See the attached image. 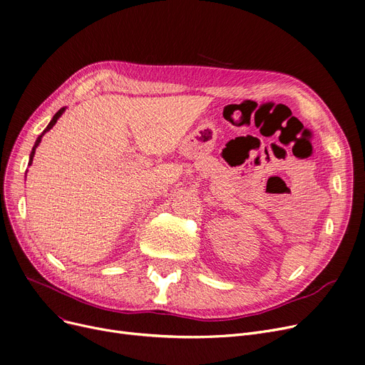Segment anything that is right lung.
Listing matches in <instances>:
<instances>
[{
  "label": "right lung",
  "mask_w": 365,
  "mask_h": 365,
  "mask_svg": "<svg viewBox=\"0 0 365 365\" xmlns=\"http://www.w3.org/2000/svg\"><path fill=\"white\" fill-rule=\"evenodd\" d=\"M63 110H65V108H62V109H59V110H57L56 113H54V117L51 118V121H50V124L46 127V130L40 134V136H38V139H36V142H35V145H34V148H32V152H31V157H29V165L32 164V158H34V153H35V149H36V146L38 145H40V142H41V138L44 136V133H47L50 128H53V125L57 123V120H59L61 118V115L63 113Z\"/></svg>",
  "instance_id": "right-lung-1"
}]
</instances>
